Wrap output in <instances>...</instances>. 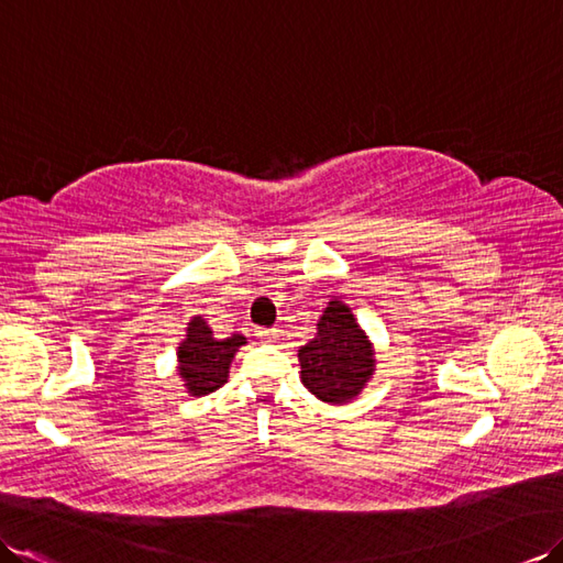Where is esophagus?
<instances>
[{"mask_svg":"<svg viewBox=\"0 0 563 563\" xmlns=\"http://www.w3.org/2000/svg\"><path fill=\"white\" fill-rule=\"evenodd\" d=\"M257 336L263 341H274L277 339V329H267V327H257Z\"/></svg>","mask_w":563,"mask_h":563,"instance_id":"1","label":"esophagus"}]
</instances>
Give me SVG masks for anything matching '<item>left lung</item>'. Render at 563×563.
<instances>
[{
    "label": "left lung",
    "mask_w": 563,
    "mask_h": 563,
    "mask_svg": "<svg viewBox=\"0 0 563 563\" xmlns=\"http://www.w3.org/2000/svg\"><path fill=\"white\" fill-rule=\"evenodd\" d=\"M300 379L324 404H344L363 389L375 369V353L353 312L329 300L314 334L298 351Z\"/></svg>",
    "instance_id": "8db88e82"
}]
</instances>
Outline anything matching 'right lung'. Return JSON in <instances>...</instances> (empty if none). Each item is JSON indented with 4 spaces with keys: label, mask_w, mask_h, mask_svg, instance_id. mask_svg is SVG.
Segmentation results:
<instances>
[{
    "label": "right lung",
    "mask_w": 563,
    "mask_h": 563,
    "mask_svg": "<svg viewBox=\"0 0 563 563\" xmlns=\"http://www.w3.org/2000/svg\"><path fill=\"white\" fill-rule=\"evenodd\" d=\"M245 344L241 334L214 339L208 322L194 318L188 322V334L178 346V375L184 377L188 391L205 396L219 389L229 377V365L239 346Z\"/></svg>",
    "instance_id": "obj_1"
}]
</instances>
